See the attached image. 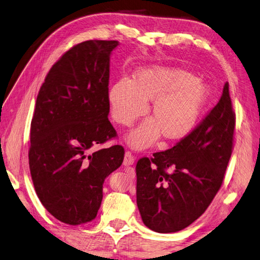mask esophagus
<instances>
[{"label": "esophagus", "mask_w": 260, "mask_h": 260, "mask_svg": "<svg viewBox=\"0 0 260 260\" xmlns=\"http://www.w3.org/2000/svg\"><path fill=\"white\" fill-rule=\"evenodd\" d=\"M135 162V156L132 155L130 151H126L124 153V160H123V165L124 166H131L134 165Z\"/></svg>", "instance_id": "obj_1"}]
</instances>
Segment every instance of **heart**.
Listing matches in <instances>:
<instances>
[{
  "mask_svg": "<svg viewBox=\"0 0 260 260\" xmlns=\"http://www.w3.org/2000/svg\"><path fill=\"white\" fill-rule=\"evenodd\" d=\"M208 96V88L190 74L153 66L139 70L134 81L119 79L108 98L115 122L130 126L147 112V101L153 100L149 119L131 132L128 141L135 149L152 146L162 134L167 140H179L194 128Z\"/></svg>",
  "mask_w": 260,
  "mask_h": 260,
  "instance_id": "b5f03b06",
  "label": "heart"
}]
</instances>
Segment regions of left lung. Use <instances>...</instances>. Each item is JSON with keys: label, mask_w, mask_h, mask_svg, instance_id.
<instances>
[{"label": "left lung", "mask_w": 260, "mask_h": 260, "mask_svg": "<svg viewBox=\"0 0 260 260\" xmlns=\"http://www.w3.org/2000/svg\"><path fill=\"white\" fill-rule=\"evenodd\" d=\"M236 113L229 83L218 104L173 148L137 162V205L149 229L171 234L192 224L223 183L234 150Z\"/></svg>", "instance_id": "obj_1"}]
</instances>
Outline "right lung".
<instances>
[{
  "label": "right lung",
  "mask_w": 260,
  "mask_h": 260,
  "mask_svg": "<svg viewBox=\"0 0 260 260\" xmlns=\"http://www.w3.org/2000/svg\"><path fill=\"white\" fill-rule=\"evenodd\" d=\"M118 45L87 40L73 46L52 65L37 96L31 178L46 210L70 225L96 218L104 179L123 162L120 145L88 153L118 137L108 118L110 54Z\"/></svg>",
  "instance_id": "add662e5"
}]
</instances>
